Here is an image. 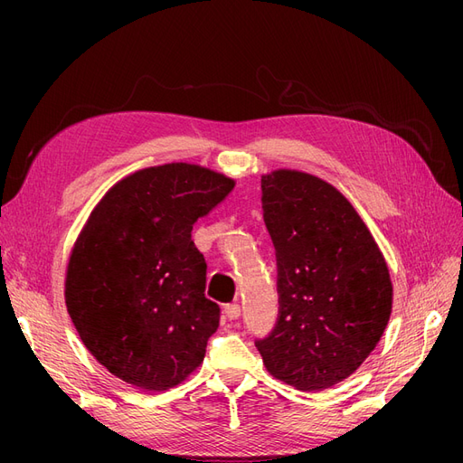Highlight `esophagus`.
Listing matches in <instances>:
<instances>
[{
    "instance_id": "obj_1",
    "label": "esophagus",
    "mask_w": 463,
    "mask_h": 463,
    "mask_svg": "<svg viewBox=\"0 0 463 463\" xmlns=\"http://www.w3.org/2000/svg\"><path fill=\"white\" fill-rule=\"evenodd\" d=\"M223 313H226V317L230 320H235V318H240V315H241V307L237 303H228L226 307H223Z\"/></svg>"
}]
</instances>
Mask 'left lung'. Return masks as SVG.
Masks as SVG:
<instances>
[{
  "label": "left lung",
  "mask_w": 463,
  "mask_h": 463,
  "mask_svg": "<svg viewBox=\"0 0 463 463\" xmlns=\"http://www.w3.org/2000/svg\"><path fill=\"white\" fill-rule=\"evenodd\" d=\"M262 218L276 250L278 318L255 340L266 369L299 390L342 383L388 325L392 282L371 232L315 175H262Z\"/></svg>",
  "instance_id": "1"
}]
</instances>
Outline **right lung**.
I'll list each match as a JSON object with an SVG mask.
<instances>
[{"instance_id":"1","label":"right lung","mask_w":463,"mask_h":463,"mask_svg":"<svg viewBox=\"0 0 463 463\" xmlns=\"http://www.w3.org/2000/svg\"><path fill=\"white\" fill-rule=\"evenodd\" d=\"M233 181L165 164L121 179L98 203L69 259L65 303L89 352L121 381L165 390L197 369L218 328L193 223Z\"/></svg>"}]
</instances>
